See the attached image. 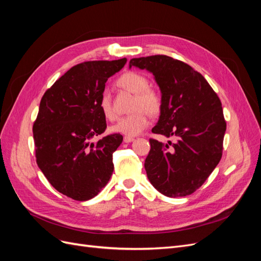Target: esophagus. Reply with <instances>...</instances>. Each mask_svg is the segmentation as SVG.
<instances>
[{"label": "esophagus", "instance_id": "34e87169", "mask_svg": "<svg viewBox=\"0 0 261 261\" xmlns=\"http://www.w3.org/2000/svg\"><path fill=\"white\" fill-rule=\"evenodd\" d=\"M134 140H135V139H134L133 137H127V136H125L124 137V143H132V141H134Z\"/></svg>", "mask_w": 261, "mask_h": 261}]
</instances>
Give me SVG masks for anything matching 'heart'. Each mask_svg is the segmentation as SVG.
Wrapping results in <instances>:
<instances>
[{"label":"heart","mask_w":261,"mask_h":261,"mask_svg":"<svg viewBox=\"0 0 261 261\" xmlns=\"http://www.w3.org/2000/svg\"><path fill=\"white\" fill-rule=\"evenodd\" d=\"M118 85L133 93H136L133 106V109L136 111L122 117L116 124L110 127V130L112 133L122 134L127 137L137 136L150 124V117L146 112L148 111L151 114H155L160 110V96L154 90L149 89V82L147 78L136 72H128L122 75L118 78ZM99 108L107 120L114 121L117 117V113L112 106L111 96L108 91L102 92ZM146 109L147 110L146 112Z\"/></svg>","instance_id":"1"}]
</instances>
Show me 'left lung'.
Returning a JSON list of instances; mask_svg holds the SVG:
<instances>
[{
    "label": "left lung",
    "mask_w": 261,
    "mask_h": 261,
    "mask_svg": "<svg viewBox=\"0 0 261 261\" xmlns=\"http://www.w3.org/2000/svg\"><path fill=\"white\" fill-rule=\"evenodd\" d=\"M133 66L151 73L160 88V116L152 133L176 139L165 145L149 139L147 176L164 196L191 195L222 156L226 123L221 101L200 73L167 55L132 59Z\"/></svg>",
    "instance_id": "8db88e82"
}]
</instances>
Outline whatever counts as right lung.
Wrapping results in <instances>:
<instances>
[{
    "label": "right lung",
    "instance_id": "add662e5",
    "mask_svg": "<svg viewBox=\"0 0 261 261\" xmlns=\"http://www.w3.org/2000/svg\"><path fill=\"white\" fill-rule=\"evenodd\" d=\"M92 61L73 66L45 91L34 124L39 169L61 194L78 201L93 198L111 177L120 134L92 143L107 128L99 101L108 78L126 63Z\"/></svg>",
    "mask_w": 261,
    "mask_h": 261
}]
</instances>
